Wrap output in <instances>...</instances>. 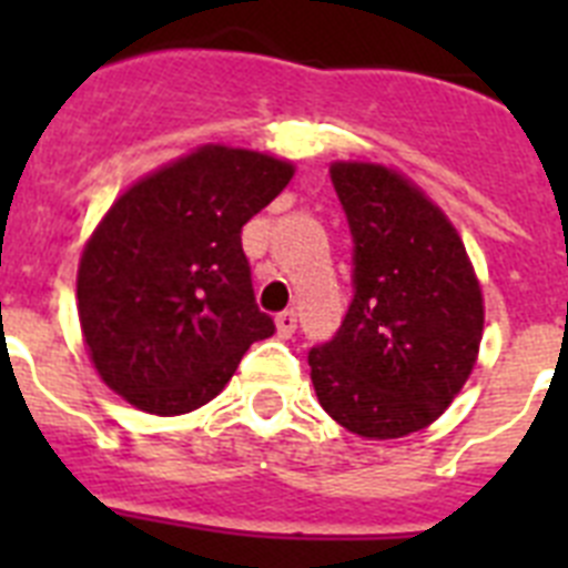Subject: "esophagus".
<instances>
[{
    "label": "esophagus",
    "mask_w": 568,
    "mask_h": 568,
    "mask_svg": "<svg viewBox=\"0 0 568 568\" xmlns=\"http://www.w3.org/2000/svg\"><path fill=\"white\" fill-rule=\"evenodd\" d=\"M295 327H298V315H295V310H284V313L275 315V329H278L281 338H290V335L295 333Z\"/></svg>",
    "instance_id": "esophagus-1"
}]
</instances>
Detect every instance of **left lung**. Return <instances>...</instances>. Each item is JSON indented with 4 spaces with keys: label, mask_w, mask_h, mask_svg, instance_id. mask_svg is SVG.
<instances>
[{
    "label": "left lung",
    "mask_w": 568,
    "mask_h": 568,
    "mask_svg": "<svg viewBox=\"0 0 568 568\" xmlns=\"http://www.w3.org/2000/svg\"><path fill=\"white\" fill-rule=\"evenodd\" d=\"M355 241V298L310 353L324 413L369 440L413 435L458 398L478 361L484 293L464 239L400 170L329 164Z\"/></svg>",
    "instance_id": "left-lung-1"
}]
</instances>
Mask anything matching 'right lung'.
<instances>
[{"label": "right lung", "instance_id": "1", "mask_svg": "<svg viewBox=\"0 0 568 568\" xmlns=\"http://www.w3.org/2000/svg\"><path fill=\"white\" fill-rule=\"evenodd\" d=\"M295 164L202 144L130 184L84 241L77 310L99 378L150 415L193 413L222 393L275 324L255 307L241 227Z\"/></svg>", "mask_w": 568, "mask_h": 568}]
</instances>
